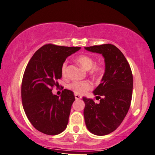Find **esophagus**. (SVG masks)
<instances>
[{
	"label": "esophagus",
	"instance_id": "obj_1",
	"mask_svg": "<svg viewBox=\"0 0 155 155\" xmlns=\"http://www.w3.org/2000/svg\"><path fill=\"white\" fill-rule=\"evenodd\" d=\"M81 98H82L81 96H80V95H79V94H75V99H76V100H78V99H81Z\"/></svg>",
	"mask_w": 155,
	"mask_h": 155
}]
</instances>
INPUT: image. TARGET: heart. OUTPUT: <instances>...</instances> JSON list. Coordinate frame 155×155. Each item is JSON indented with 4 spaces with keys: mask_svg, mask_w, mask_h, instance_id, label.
Listing matches in <instances>:
<instances>
[{
    "mask_svg": "<svg viewBox=\"0 0 155 155\" xmlns=\"http://www.w3.org/2000/svg\"><path fill=\"white\" fill-rule=\"evenodd\" d=\"M77 63L84 69L90 70L91 73L96 77H99L104 73V68L101 65H95L94 60L91 56L87 55H81L76 58ZM67 62H64L61 66V74L63 76L66 75ZM68 89L72 90L76 94H85L86 93L93 88V84L89 81H74L68 84Z\"/></svg>",
    "mask_w": 155,
    "mask_h": 155,
    "instance_id": "1",
    "label": "heart"
}]
</instances>
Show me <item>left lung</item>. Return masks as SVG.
<instances>
[{"label": "left lung", "instance_id": "obj_1", "mask_svg": "<svg viewBox=\"0 0 155 155\" xmlns=\"http://www.w3.org/2000/svg\"><path fill=\"white\" fill-rule=\"evenodd\" d=\"M84 48L100 54L104 58L105 72L101 84L93 91L97 95L96 99H100V101L96 104L93 99L83 97L84 120L88 130L103 136L116 130L128 112L132 97V70L124 54L112 44Z\"/></svg>", "mask_w": 155, "mask_h": 155}]
</instances>
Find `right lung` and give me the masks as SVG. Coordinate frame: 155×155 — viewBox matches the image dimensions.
<instances>
[{
    "label": "right lung",
    "mask_w": 155,
    "mask_h": 155,
    "mask_svg": "<svg viewBox=\"0 0 155 155\" xmlns=\"http://www.w3.org/2000/svg\"><path fill=\"white\" fill-rule=\"evenodd\" d=\"M81 49L46 44L31 57L23 74L21 99L24 111L31 124L39 132L56 135L66 130L74 93L64 89L59 97L52 93V87L58 85L61 66L66 58Z\"/></svg>",
    "instance_id": "right-lung-1"
}]
</instances>
